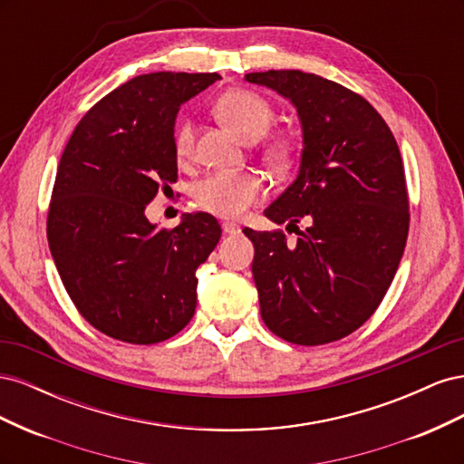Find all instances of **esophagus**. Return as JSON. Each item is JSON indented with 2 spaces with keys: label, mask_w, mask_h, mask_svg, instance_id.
<instances>
[{
  "label": "esophagus",
  "mask_w": 464,
  "mask_h": 464,
  "mask_svg": "<svg viewBox=\"0 0 464 464\" xmlns=\"http://www.w3.org/2000/svg\"><path fill=\"white\" fill-rule=\"evenodd\" d=\"M222 232L224 234H240L242 232V228L240 227H237V224L236 222H222Z\"/></svg>",
  "instance_id": "34e87169"
}]
</instances>
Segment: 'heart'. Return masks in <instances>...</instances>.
<instances>
[{"label": "heart", "instance_id": "b5f03b06", "mask_svg": "<svg viewBox=\"0 0 464 464\" xmlns=\"http://www.w3.org/2000/svg\"><path fill=\"white\" fill-rule=\"evenodd\" d=\"M218 114L247 141H257L271 130L275 121L273 104L261 94L236 89L222 94L217 102ZM195 149V123L189 118L179 120L174 131V150L179 160H188ZM263 157L271 168L285 172L296 159V147L288 137H273L263 145ZM265 179L254 170L213 172L193 189V199L205 213L220 218L242 217L249 207L263 199Z\"/></svg>", "mask_w": 464, "mask_h": 464}]
</instances>
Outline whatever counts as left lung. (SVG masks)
<instances>
[{
	"label": "left lung",
	"mask_w": 464,
	"mask_h": 464,
	"mask_svg": "<svg viewBox=\"0 0 464 464\" xmlns=\"http://www.w3.org/2000/svg\"><path fill=\"white\" fill-rule=\"evenodd\" d=\"M246 79L290 98L304 128L300 174L265 217L296 228H244L261 317L292 344L339 341L366 323L395 278L411 203L401 150L382 114L358 92L298 69ZM311 224L300 233L295 224Z\"/></svg>",
	"instance_id": "obj_1"
}]
</instances>
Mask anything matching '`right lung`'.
<instances>
[{"mask_svg": "<svg viewBox=\"0 0 464 464\" xmlns=\"http://www.w3.org/2000/svg\"><path fill=\"white\" fill-rule=\"evenodd\" d=\"M218 73L133 77L81 118L63 149L48 207V246L77 312L130 344L178 334L198 305L195 271L220 240L208 213L154 228L145 207L178 179L181 102Z\"/></svg>", "mask_w": 464, "mask_h": 464, "instance_id": "obj_1", "label": "right lung"}]
</instances>
